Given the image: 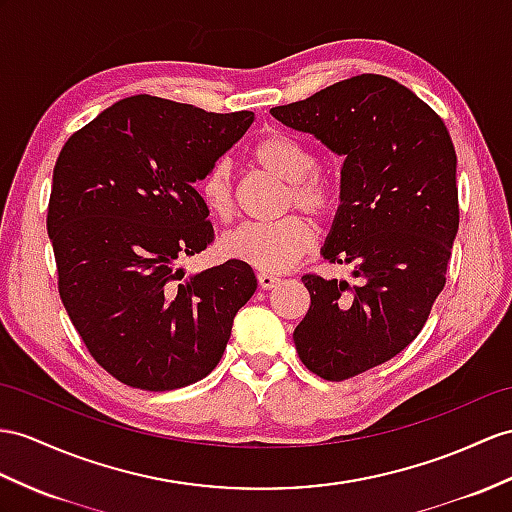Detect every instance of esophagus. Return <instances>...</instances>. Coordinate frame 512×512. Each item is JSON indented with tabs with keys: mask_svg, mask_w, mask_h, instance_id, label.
Returning <instances> with one entry per match:
<instances>
[{
	"mask_svg": "<svg viewBox=\"0 0 512 512\" xmlns=\"http://www.w3.org/2000/svg\"><path fill=\"white\" fill-rule=\"evenodd\" d=\"M258 284H260V289H263V291H269V289H273V286L280 284V276H273V273L260 271L258 273Z\"/></svg>",
	"mask_w": 512,
	"mask_h": 512,
	"instance_id": "34e87169",
	"label": "esophagus"
}]
</instances>
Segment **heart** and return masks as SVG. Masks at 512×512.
Masks as SVG:
<instances>
[{"instance_id": "1", "label": "heart", "mask_w": 512, "mask_h": 512, "mask_svg": "<svg viewBox=\"0 0 512 512\" xmlns=\"http://www.w3.org/2000/svg\"><path fill=\"white\" fill-rule=\"evenodd\" d=\"M256 167L289 184V195L306 213L328 217L339 204V191L328 180L315 173L317 158L310 147L289 134H269L252 149ZM199 197L215 219L232 217V178L228 162H215L197 184ZM315 243V228L308 219L289 215L271 223H243L223 236V254L241 263L280 273L291 269Z\"/></svg>"}]
</instances>
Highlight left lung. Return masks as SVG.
<instances>
[{
  "label": "left lung",
  "instance_id": "1",
  "mask_svg": "<svg viewBox=\"0 0 512 512\" xmlns=\"http://www.w3.org/2000/svg\"><path fill=\"white\" fill-rule=\"evenodd\" d=\"M271 115L343 158L321 256L352 265L358 284L304 276L310 308L293 332L302 363L341 382L400 354L443 291L458 232L454 143L426 102L376 73Z\"/></svg>",
  "mask_w": 512,
  "mask_h": 512
}]
</instances>
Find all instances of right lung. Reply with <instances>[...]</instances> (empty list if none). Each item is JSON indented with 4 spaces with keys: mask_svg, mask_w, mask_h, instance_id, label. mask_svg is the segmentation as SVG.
I'll use <instances>...</instances> for the list:
<instances>
[{
    "mask_svg": "<svg viewBox=\"0 0 512 512\" xmlns=\"http://www.w3.org/2000/svg\"><path fill=\"white\" fill-rule=\"evenodd\" d=\"M254 112H206L134 95L60 149L47 234L58 291L91 356L143 391L208 376L256 291L241 260L186 276L178 263L213 241L195 182L252 126Z\"/></svg>",
    "mask_w": 512,
    "mask_h": 512,
    "instance_id": "obj_1",
    "label": "right lung"
}]
</instances>
